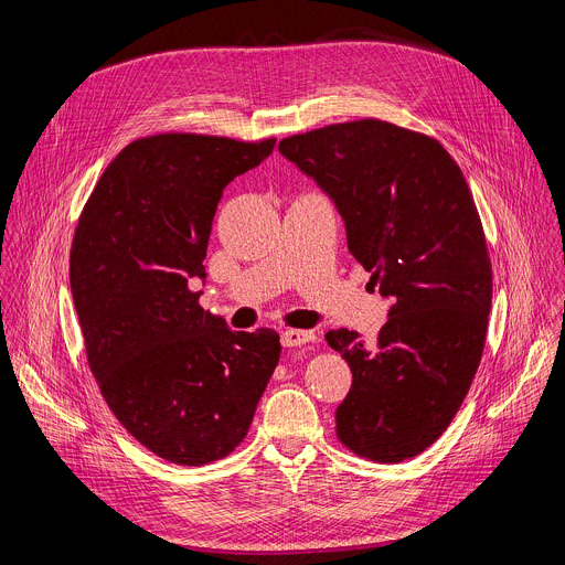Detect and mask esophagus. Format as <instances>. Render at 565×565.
Wrapping results in <instances>:
<instances>
[{"mask_svg": "<svg viewBox=\"0 0 565 565\" xmlns=\"http://www.w3.org/2000/svg\"><path fill=\"white\" fill-rule=\"evenodd\" d=\"M315 333L312 331H299V329H288L281 333V344L292 349V347H303V344H310L315 342Z\"/></svg>", "mask_w": 565, "mask_h": 565, "instance_id": "esophagus-1", "label": "esophagus"}]
</instances>
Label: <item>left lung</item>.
<instances>
[{
  "mask_svg": "<svg viewBox=\"0 0 565 565\" xmlns=\"http://www.w3.org/2000/svg\"><path fill=\"white\" fill-rule=\"evenodd\" d=\"M279 151L333 199L351 255L391 299L373 347L327 333L353 373L338 438L375 462L418 456L460 409L488 335L492 264L467 181L436 138L375 118L284 138Z\"/></svg>",
  "mask_w": 565,
  "mask_h": 565,
  "instance_id": "1",
  "label": "left lung"
}]
</instances>
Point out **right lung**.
<instances>
[{"label": "right lung", "instance_id": "obj_1", "mask_svg": "<svg viewBox=\"0 0 565 565\" xmlns=\"http://www.w3.org/2000/svg\"><path fill=\"white\" fill-rule=\"evenodd\" d=\"M273 147L138 138L103 172L73 234L71 292L100 393L140 445L177 465H207L241 445L281 355L273 329L230 331L188 286L205 279L225 185Z\"/></svg>", "mask_w": 565, "mask_h": 565}]
</instances>
